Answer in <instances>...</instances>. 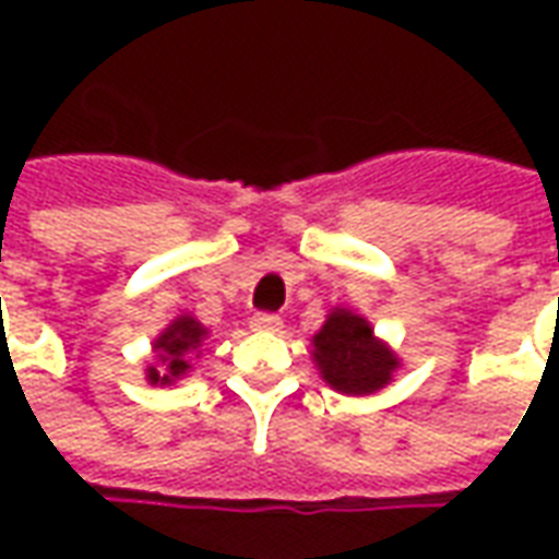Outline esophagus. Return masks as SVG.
Segmentation results:
<instances>
[{
	"label": "esophagus",
	"mask_w": 559,
	"mask_h": 559,
	"mask_svg": "<svg viewBox=\"0 0 559 559\" xmlns=\"http://www.w3.org/2000/svg\"><path fill=\"white\" fill-rule=\"evenodd\" d=\"M284 320L278 314H254L251 317V329L254 332H281Z\"/></svg>",
	"instance_id": "1"
}]
</instances>
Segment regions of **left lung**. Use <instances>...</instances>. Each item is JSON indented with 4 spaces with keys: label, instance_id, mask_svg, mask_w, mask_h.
<instances>
[{
    "label": "left lung",
    "instance_id": "obj_1",
    "mask_svg": "<svg viewBox=\"0 0 559 559\" xmlns=\"http://www.w3.org/2000/svg\"><path fill=\"white\" fill-rule=\"evenodd\" d=\"M314 362L320 377L341 395H374L399 371V356L374 338L362 314L335 308L314 335Z\"/></svg>",
    "mask_w": 559,
    "mask_h": 559
}]
</instances>
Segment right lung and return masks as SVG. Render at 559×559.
I'll return each instance as SVG.
<instances>
[{
	"instance_id": "right-lung-1",
	"label": "right lung",
	"mask_w": 559,
	"mask_h": 559,
	"mask_svg": "<svg viewBox=\"0 0 559 559\" xmlns=\"http://www.w3.org/2000/svg\"><path fill=\"white\" fill-rule=\"evenodd\" d=\"M209 335V329L194 320L191 314H182L173 320L170 326L160 332L152 350L158 356V368L148 365L146 380L152 386H170L179 377L191 371V362L200 356L203 338Z\"/></svg>"
}]
</instances>
